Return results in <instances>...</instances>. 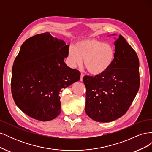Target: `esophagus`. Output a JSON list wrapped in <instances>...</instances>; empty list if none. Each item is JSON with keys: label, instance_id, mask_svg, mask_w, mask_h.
I'll return each mask as SVG.
<instances>
[{"label": "esophagus", "instance_id": "obj_1", "mask_svg": "<svg viewBox=\"0 0 152 152\" xmlns=\"http://www.w3.org/2000/svg\"><path fill=\"white\" fill-rule=\"evenodd\" d=\"M83 77H84V74H83V73H81V74H80V81H82V80H83Z\"/></svg>", "mask_w": 152, "mask_h": 152}]
</instances>
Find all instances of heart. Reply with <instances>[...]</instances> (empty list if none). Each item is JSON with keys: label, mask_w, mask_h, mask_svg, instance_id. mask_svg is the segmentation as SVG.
I'll return each instance as SVG.
<instances>
[{"label": "heart", "mask_w": 152, "mask_h": 152, "mask_svg": "<svg viewBox=\"0 0 152 152\" xmlns=\"http://www.w3.org/2000/svg\"><path fill=\"white\" fill-rule=\"evenodd\" d=\"M115 50L112 44L104 43L96 39H86L78 41L68 49L67 60L72 68L84 65L91 74L99 75L107 71L112 65Z\"/></svg>", "instance_id": "b5f03b06"}]
</instances>
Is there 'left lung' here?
<instances>
[{
    "mask_svg": "<svg viewBox=\"0 0 152 152\" xmlns=\"http://www.w3.org/2000/svg\"><path fill=\"white\" fill-rule=\"evenodd\" d=\"M115 45V57L108 70L94 77L83 78L86 113L99 122H112L124 115L140 87L139 59L135 50L121 35Z\"/></svg>",
    "mask_w": 152,
    "mask_h": 152,
    "instance_id": "1",
    "label": "left lung"
}]
</instances>
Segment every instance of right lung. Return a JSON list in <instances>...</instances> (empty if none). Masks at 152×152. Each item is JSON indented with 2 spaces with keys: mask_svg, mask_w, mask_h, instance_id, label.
<instances>
[{
  "mask_svg": "<svg viewBox=\"0 0 152 152\" xmlns=\"http://www.w3.org/2000/svg\"><path fill=\"white\" fill-rule=\"evenodd\" d=\"M68 49L69 45L49 32L22 44L14 61L11 86L16 104L27 115L49 121L60 113L59 94L80 77L79 70L64 62Z\"/></svg>",
  "mask_w": 152,
  "mask_h": 152,
  "instance_id": "1",
  "label": "right lung"
}]
</instances>
